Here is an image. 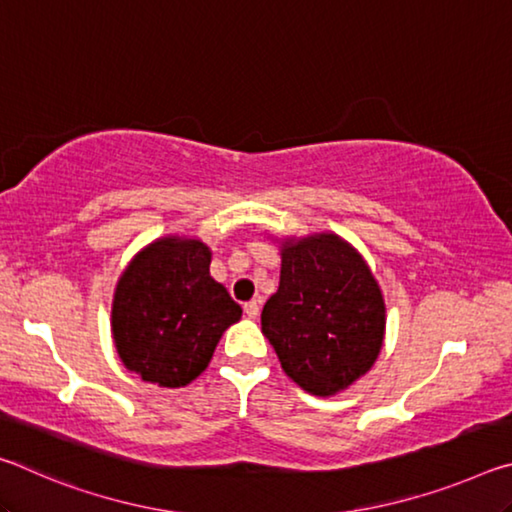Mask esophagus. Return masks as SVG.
I'll list each match as a JSON object with an SVG mask.
<instances>
[{
    "mask_svg": "<svg viewBox=\"0 0 512 512\" xmlns=\"http://www.w3.org/2000/svg\"><path fill=\"white\" fill-rule=\"evenodd\" d=\"M244 311H246V316H248V318H257V316H259V302H257V300H250V302H246V305H244Z\"/></svg>",
    "mask_w": 512,
    "mask_h": 512,
    "instance_id": "34e87169",
    "label": "esophagus"
}]
</instances>
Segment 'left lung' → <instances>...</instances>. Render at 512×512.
<instances>
[{"instance_id":"8db88e82","label":"left lung","mask_w":512,"mask_h":512,"mask_svg":"<svg viewBox=\"0 0 512 512\" xmlns=\"http://www.w3.org/2000/svg\"><path fill=\"white\" fill-rule=\"evenodd\" d=\"M280 255V287L266 300L262 332L302 391L341 393L366 375L384 345L379 284L357 250L332 232L284 239Z\"/></svg>"}]
</instances>
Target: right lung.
<instances>
[{
    "label": "right lung",
    "mask_w": 512,
    "mask_h": 512,
    "mask_svg": "<svg viewBox=\"0 0 512 512\" xmlns=\"http://www.w3.org/2000/svg\"><path fill=\"white\" fill-rule=\"evenodd\" d=\"M201 239L162 237L133 257L112 300V339L124 366L149 384L180 388L207 368L241 307L210 275Z\"/></svg>",
    "instance_id": "1"
}]
</instances>
